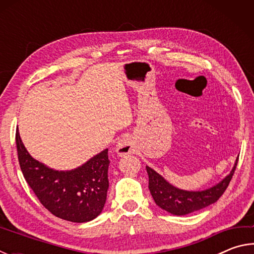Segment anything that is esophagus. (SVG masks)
<instances>
[{"instance_id": "1", "label": "esophagus", "mask_w": 254, "mask_h": 254, "mask_svg": "<svg viewBox=\"0 0 254 254\" xmlns=\"http://www.w3.org/2000/svg\"><path fill=\"white\" fill-rule=\"evenodd\" d=\"M115 151L121 157L134 152V145H133L130 137H122L121 140H119L117 147H115Z\"/></svg>"}]
</instances>
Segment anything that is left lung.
I'll return each instance as SVG.
<instances>
[{
    "instance_id": "8db88e82",
    "label": "left lung",
    "mask_w": 254,
    "mask_h": 254,
    "mask_svg": "<svg viewBox=\"0 0 254 254\" xmlns=\"http://www.w3.org/2000/svg\"><path fill=\"white\" fill-rule=\"evenodd\" d=\"M238 160L239 158H236L233 168L225 178L204 190H184V189L175 187L156 170L147 166L145 168L149 176L150 192L159 207L170 214L180 216V215L196 212L214 204L224 194L225 189L233 177Z\"/></svg>"
}]
</instances>
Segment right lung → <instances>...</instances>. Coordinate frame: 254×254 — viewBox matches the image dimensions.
Segmentation results:
<instances>
[{"label":"right lung","mask_w":254,"mask_h":254,"mask_svg":"<svg viewBox=\"0 0 254 254\" xmlns=\"http://www.w3.org/2000/svg\"><path fill=\"white\" fill-rule=\"evenodd\" d=\"M15 141L24 179L51 214L69 222L85 223L102 213L109 189V149L75 169L55 170L31 157L19 131Z\"/></svg>","instance_id":"obj_1"}]
</instances>
